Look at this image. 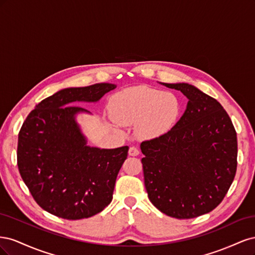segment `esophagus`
Segmentation results:
<instances>
[{
    "label": "esophagus",
    "instance_id": "1",
    "mask_svg": "<svg viewBox=\"0 0 255 255\" xmlns=\"http://www.w3.org/2000/svg\"><path fill=\"white\" fill-rule=\"evenodd\" d=\"M128 154L130 156H137L138 154H139V150H138V148H136V146L132 145V146H129Z\"/></svg>",
    "mask_w": 255,
    "mask_h": 255
}]
</instances>
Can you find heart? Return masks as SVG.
Listing matches in <instances>:
<instances>
[{"label":"heart","mask_w":255,"mask_h":255,"mask_svg":"<svg viewBox=\"0 0 255 255\" xmlns=\"http://www.w3.org/2000/svg\"><path fill=\"white\" fill-rule=\"evenodd\" d=\"M110 112L119 125L137 123V133L140 137L155 138L174 126L180 116L181 103L172 92L137 86L113 96Z\"/></svg>","instance_id":"heart-1"}]
</instances>
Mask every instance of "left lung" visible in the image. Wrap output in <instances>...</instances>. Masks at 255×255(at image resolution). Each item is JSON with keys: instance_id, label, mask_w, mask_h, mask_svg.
Segmentation results:
<instances>
[{"instance_id": "8db88e82", "label": "left lung", "mask_w": 255, "mask_h": 255, "mask_svg": "<svg viewBox=\"0 0 255 255\" xmlns=\"http://www.w3.org/2000/svg\"><path fill=\"white\" fill-rule=\"evenodd\" d=\"M163 85L180 90L188 103L170 130L140 143L144 186L161 213L196 218L217 207L233 183L236 130L216 99L186 83Z\"/></svg>"}]
</instances>
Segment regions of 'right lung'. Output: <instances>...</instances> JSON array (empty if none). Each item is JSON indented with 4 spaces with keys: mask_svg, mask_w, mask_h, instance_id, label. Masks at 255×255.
<instances>
[{
    "mask_svg": "<svg viewBox=\"0 0 255 255\" xmlns=\"http://www.w3.org/2000/svg\"><path fill=\"white\" fill-rule=\"evenodd\" d=\"M116 85L66 88L28 114L18 136L19 172L37 204L57 217L89 218L112 202L116 179L128 146L86 144L75 115L88 111L73 102H97Z\"/></svg>",
    "mask_w": 255,
    "mask_h": 255,
    "instance_id": "add662e5",
    "label": "right lung"
}]
</instances>
